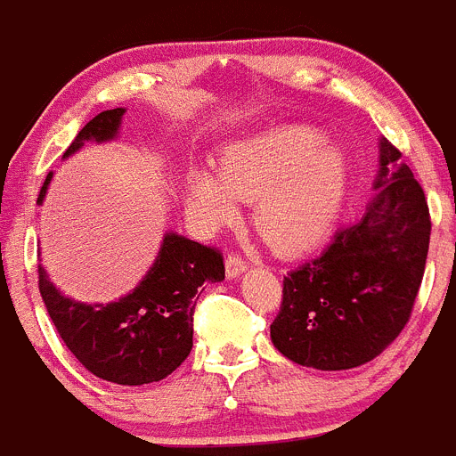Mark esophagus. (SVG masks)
Here are the masks:
<instances>
[{
	"mask_svg": "<svg viewBox=\"0 0 456 456\" xmlns=\"http://www.w3.org/2000/svg\"><path fill=\"white\" fill-rule=\"evenodd\" d=\"M246 271V262L240 256H228L225 257V275L228 278H237Z\"/></svg>",
	"mask_w": 456,
	"mask_h": 456,
	"instance_id": "34e87169",
	"label": "esophagus"
}]
</instances>
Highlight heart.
Returning a JSON list of instances; mask_svg holds the SVG:
<instances>
[{
  "mask_svg": "<svg viewBox=\"0 0 456 456\" xmlns=\"http://www.w3.org/2000/svg\"><path fill=\"white\" fill-rule=\"evenodd\" d=\"M348 187V160L341 146L303 124L269 128L221 151L216 176L187 174V200L206 221L235 216L237 200L253 203L257 235L278 253H303L328 237Z\"/></svg>",
  "mask_w": 456,
  "mask_h": 456,
  "instance_id": "b5f03b06",
  "label": "heart"
}]
</instances>
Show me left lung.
<instances>
[{"label":"left lung","mask_w":456,"mask_h":456,"mask_svg":"<svg viewBox=\"0 0 456 456\" xmlns=\"http://www.w3.org/2000/svg\"><path fill=\"white\" fill-rule=\"evenodd\" d=\"M400 156L389 140H379V174L364 216L341 225L321 256L282 280L271 341L296 364L354 369L409 323L432 219L423 187Z\"/></svg>","instance_id":"obj_1"}]
</instances>
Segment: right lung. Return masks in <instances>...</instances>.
<instances>
[{
	"instance_id": "1",
	"label": "right lung",
	"mask_w": 456,
	"mask_h": 456,
	"mask_svg": "<svg viewBox=\"0 0 456 456\" xmlns=\"http://www.w3.org/2000/svg\"><path fill=\"white\" fill-rule=\"evenodd\" d=\"M124 112V108L99 112L78 131L62 158L72 156L87 140H112ZM49 181L52 174L40 187L37 203H43ZM224 275L219 250L167 232L149 273L115 303L87 305L67 298L43 266H37V287L61 339L92 375L140 387L160 382L185 362L194 334L196 291L203 282H219Z\"/></svg>"
}]
</instances>
